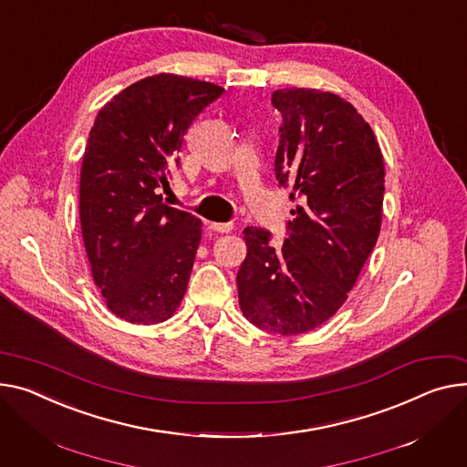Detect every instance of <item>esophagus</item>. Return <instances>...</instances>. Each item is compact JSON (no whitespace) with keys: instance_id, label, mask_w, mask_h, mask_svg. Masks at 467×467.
Listing matches in <instances>:
<instances>
[{"instance_id":"obj_1","label":"esophagus","mask_w":467,"mask_h":467,"mask_svg":"<svg viewBox=\"0 0 467 467\" xmlns=\"http://www.w3.org/2000/svg\"><path fill=\"white\" fill-rule=\"evenodd\" d=\"M233 227V223H210V229L215 233H231Z\"/></svg>"}]
</instances>
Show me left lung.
<instances>
[{"mask_svg": "<svg viewBox=\"0 0 467 467\" xmlns=\"http://www.w3.org/2000/svg\"><path fill=\"white\" fill-rule=\"evenodd\" d=\"M272 105L284 118L274 174L298 206L279 247L266 229H244L247 255L236 284L247 321L295 336L337 312L374 252L385 165L368 121L334 93L275 89Z\"/></svg>", "mask_w": 467, "mask_h": 467, "instance_id": "left-lung-1", "label": "left lung"}]
</instances>
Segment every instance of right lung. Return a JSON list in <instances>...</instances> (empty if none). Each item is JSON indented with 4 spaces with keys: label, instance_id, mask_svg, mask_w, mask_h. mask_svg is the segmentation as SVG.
<instances>
[{
    "label": "right lung",
    "instance_id": "1",
    "mask_svg": "<svg viewBox=\"0 0 467 467\" xmlns=\"http://www.w3.org/2000/svg\"><path fill=\"white\" fill-rule=\"evenodd\" d=\"M223 88L153 75L98 114L80 169V225L93 282L114 316L137 325L174 316L195 263L201 222L163 202L178 151Z\"/></svg>",
    "mask_w": 467,
    "mask_h": 467
}]
</instances>
